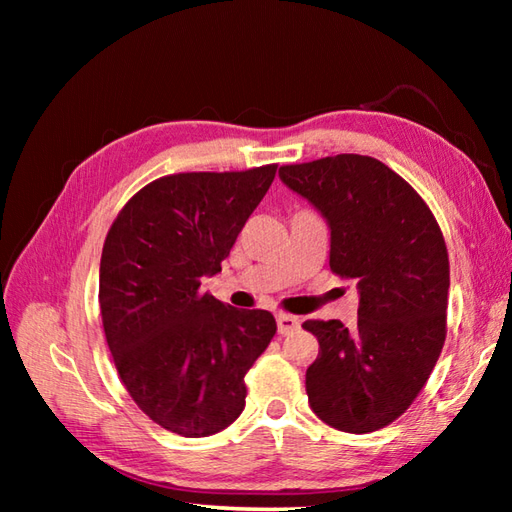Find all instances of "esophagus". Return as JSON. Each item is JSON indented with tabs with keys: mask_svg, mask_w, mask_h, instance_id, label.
<instances>
[{
	"mask_svg": "<svg viewBox=\"0 0 512 512\" xmlns=\"http://www.w3.org/2000/svg\"><path fill=\"white\" fill-rule=\"evenodd\" d=\"M277 330L279 334H292L299 330V319L292 314H277Z\"/></svg>",
	"mask_w": 512,
	"mask_h": 512,
	"instance_id": "obj_1",
	"label": "esophagus"
}]
</instances>
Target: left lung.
Returning a JSON list of instances; mask_svg holds the SVG:
<instances>
[{"mask_svg": "<svg viewBox=\"0 0 512 512\" xmlns=\"http://www.w3.org/2000/svg\"><path fill=\"white\" fill-rule=\"evenodd\" d=\"M279 178L330 226V268L358 288V321H306L319 356L312 411L347 433L387 427L427 383L447 339L449 253L431 209L372 156L284 165Z\"/></svg>", "mask_w": 512, "mask_h": 512, "instance_id": "1", "label": "left lung"}]
</instances>
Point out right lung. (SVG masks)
Listing matches in <instances>:
<instances>
[{
  "mask_svg": "<svg viewBox=\"0 0 512 512\" xmlns=\"http://www.w3.org/2000/svg\"><path fill=\"white\" fill-rule=\"evenodd\" d=\"M277 165L158 178L105 237L99 303L125 389L162 429L206 438L246 405L244 376L277 332L268 310H237L202 292L222 270Z\"/></svg>",
  "mask_w": 512,
  "mask_h": 512,
  "instance_id": "obj_1",
  "label": "right lung"
}]
</instances>
